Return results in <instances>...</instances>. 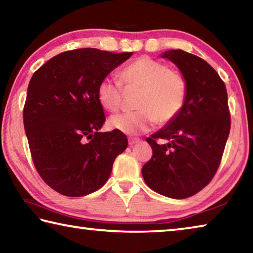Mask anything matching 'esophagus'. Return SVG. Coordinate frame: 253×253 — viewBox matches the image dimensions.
<instances>
[{
    "label": "esophagus",
    "instance_id": "obj_1",
    "mask_svg": "<svg viewBox=\"0 0 253 253\" xmlns=\"http://www.w3.org/2000/svg\"><path fill=\"white\" fill-rule=\"evenodd\" d=\"M138 142H140V139L137 138V137H129V138H128V144H129L130 146L137 144Z\"/></svg>",
    "mask_w": 253,
    "mask_h": 253
}]
</instances>
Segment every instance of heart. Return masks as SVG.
I'll return each instance as SVG.
<instances>
[{"label":"heart","mask_w":253,"mask_h":253,"mask_svg":"<svg viewBox=\"0 0 253 253\" xmlns=\"http://www.w3.org/2000/svg\"><path fill=\"white\" fill-rule=\"evenodd\" d=\"M119 80L104 79L97 87V99L108 111H117L123 104L124 87L139 89L134 111L114 115L109 125L128 135L145 132L155 125L169 124L178 116L185 104L187 83L181 72L151 57H140L126 66Z\"/></svg>","instance_id":"1"}]
</instances>
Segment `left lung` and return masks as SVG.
<instances>
[{"mask_svg": "<svg viewBox=\"0 0 253 253\" xmlns=\"http://www.w3.org/2000/svg\"><path fill=\"white\" fill-rule=\"evenodd\" d=\"M163 58L185 77L187 95L178 116L146 139L153 156L142 174L158 194L186 199L203 190L220 166L231 127L228 93L217 72L198 55L177 49Z\"/></svg>", "mask_w": 253, "mask_h": 253, "instance_id": "8db88e82", "label": "left lung"}]
</instances>
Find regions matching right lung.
Wrapping results in <instances>:
<instances>
[{"instance_id":"obj_1","label":"right lung","mask_w":253,"mask_h":253,"mask_svg":"<svg viewBox=\"0 0 253 253\" xmlns=\"http://www.w3.org/2000/svg\"><path fill=\"white\" fill-rule=\"evenodd\" d=\"M132 52L93 48L65 51L34 72L23 108L24 130L37 172L58 193L79 198L104 185L128 140L106 121L97 87Z\"/></svg>"}]
</instances>
